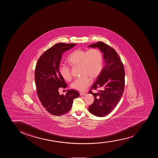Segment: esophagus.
<instances>
[{
	"label": "esophagus",
	"mask_w": 158,
	"mask_h": 158,
	"mask_svg": "<svg viewBox=\"0 0 158 158\" xmlns=\"http://www.w3.org/2000/svg\"><path fill=\"white\" fill-rule=\"evenodd\" d=\"M86 94V93L85 92H80V95L81 96H83L85 95Z\"/></svg>",
	"instance_id": "1"
}]
</instances>
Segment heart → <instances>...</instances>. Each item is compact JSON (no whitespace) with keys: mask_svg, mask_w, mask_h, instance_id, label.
<instances>
[{"mask_svg":"<svg viewBox=\"0 0 158 158\" xmlns=\"http://www.w3.org/2000/svg\"><path fill=\"white\" fill-rule=\"evenodd\" d=\"M69 64L72 66H80V78L72 83L71 88L78 91H85L91 85L92 79H95L100 75L103 67V55L98 49L89 50L77 49L73 51L67 58ZM59 71L64 80L72 79L71 69L69 66L61 64Z\"/></svg>","mask_w":158,"mask_h":158,"instance_id":"1","label":"heart"}]
</instances>
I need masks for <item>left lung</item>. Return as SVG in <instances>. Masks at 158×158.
<instances>
[{
  "label": "left lung",
  "mask_w": 158,
  "mask_h": 158,
  "mask_svg": "<svg viewBox=\"0 0 158 158\" xmlns=\"http://www.w3.org/2000/svg\"><path fill=\"white\" fill-rule=\"evenodd\" d=\"M89 47H97L103 53L105 65L91 89H100L97 93L92 90L89 93L94 96V102L89 107L94 115L102 117L109 114L119 102L125 88V69L115 50L102 42L91 44Z\"/></svg>",
  "instance_id": "8db88e82"
}]
</instances>
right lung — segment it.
I'll return each mask as SVG.
<instances>
[{"label": "right lung", "instance_id": "add662e5", "mask_svg": "<svg viewBox=\"0 0 158 158\" xmlns=\"http://www.w3.org/2000/svg\"><path fill=\"white\" fill-rule=\"evenodd\" d=\"M76 45L59 43L55 44L41 55L35 69L36 92L43 106L49 113L56 116L63 115L72 108L73 99L79 96L74 89L67 91L65 95H60L59 88L67 85L59 71L63 52Z\"/></svg>", "mask_w": 158, "mask_h": 158}]
</instances>
